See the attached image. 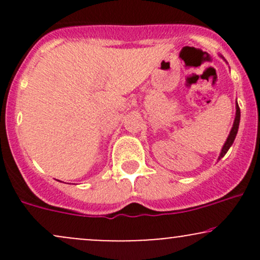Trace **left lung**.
Segmentation results:
<instances>
[{
  "instance_id": "1",
  "label": "left lung",
  "mask_w": 260,
  "mask_h": 260,
  "mask_svg": "<svg viewBox=\"0 0 260 260\" xmlns=\"http://www.w3.org/2000/svg\"><path fill=\"white\" fill-rule=\"evenodd\" d=\"M219 56L223 59V61L226 62V59L223 58V56H221V55H219ZM240 120H241V111H240V107H238V103H237V100H236V116H235L234 124H232V128H231V131H230V134H229L228 139H226L225 144L222 145L221 153H220V155H219V159H217V160H220V159H221V157L225 156V154L228 153L229 149L231 148V145H232V144H234L235 138H236V136H237V132H238V126H240Z\"/></svg>"
}]
</instances>
